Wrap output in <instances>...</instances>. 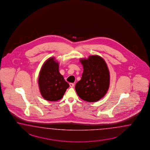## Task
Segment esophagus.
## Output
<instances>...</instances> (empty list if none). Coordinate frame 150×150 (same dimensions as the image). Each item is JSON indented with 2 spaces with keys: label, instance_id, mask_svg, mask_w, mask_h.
Returning <instances> with one entry per match:
<instances>
[{
  "label": "esophagus",
  "instance_id": "34e87169",
  "mask_svg": "<svg viewBox=\"0 0 150 150\" xmlns=\"http://www.w3.org/2000/svg\"><path fill=\"white\" fill-rule=\"evenodd\" d=\"M69 85H70V87H74V83H69Z\"/></svg>",
  "mask_w": 150,
  "mask_h": 150
}]
</instances>
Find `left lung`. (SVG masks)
<instances>
[{
	"instance_id": "obj_1",
	"label": "left lung",
	"mask_w": 150,
	"mask_h": 150,
	"mask_svg": "<svg viewBox=\"0 0 150 150\" xmlns=\"http://www.w3.org/2000/svg\"><path fill=\"white\" fill-rule=\"evenodd\" d=\"M83 71L82 78L75 85L79 97L83 100L95 102L107 93L110 85V73L104 59L97 55L81 59Z\"/></svg>"
}]
</instances>
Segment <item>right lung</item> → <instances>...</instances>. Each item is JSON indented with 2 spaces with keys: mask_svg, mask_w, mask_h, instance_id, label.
Wrapping results in <instances>:
<instances>
[{
  "mask_svg": "<svg viewBox=\"0 0 150 150\" xmlns=\"http://www.w3.org/2000/svg\"><path fill=\"white\" fill-rule=\"evenodd\" d=\"M38 83L41 96L48 101L61 99L69 87V83L59 73V64L54 57L50 58L42 65Z\"/></svg>",
  "mask_w": 150,
  "mask_h": 150,
  "instance_id": "add662e5",
  "label": "right lung"
}]
</instances>
